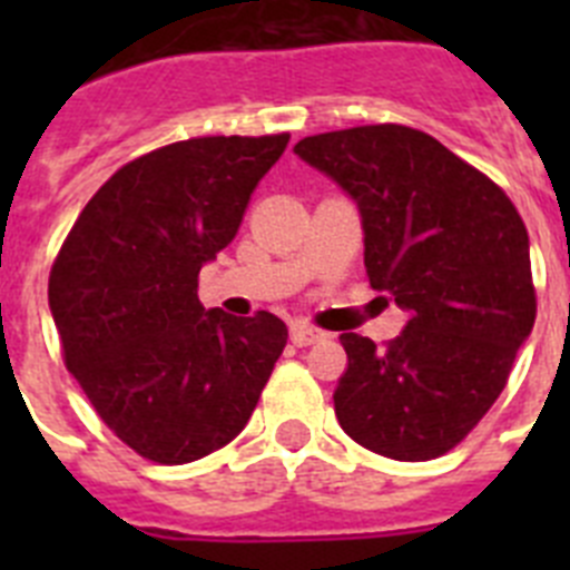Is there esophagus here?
<instances>
[{
	"label": "esophagus",
	"mask_w": 570,
	"mask_h": 570,
	"mask_svg": "<svg viewBox=\"0 0 570 570\" xmlns=\"http://www.w3.org/2000/svg\"><path fill=\"white\" fill-rule=\"evenodd\" d=\"M320 340H325V334H322L320 328H311V325H294V328H291V342H294L296 347H308Z\"/></svg>",
	"instance_id": "1"
}]
</instances>
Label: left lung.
Instances as JSON below:
<instances>
[{
	"mask_svg": "<svg viewBox=\"0 0 570 570\" xmlns=\"http://www.w3.org/2000/svg\"><path fill=\"white\" fill-rule=\"evenodd\" d=\"M354 196L371 288L407 311L376 347L342 334V431L374 454L425 462L471 434L537 320L522 216L500 185L405 125H360L294 148Z\"/></svg>",
	"mask_w": 570,
	"mask_h": 570,
	"instance_id": "1",
	"label": "left lung"
}]
</instances>
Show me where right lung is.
I'll return each instance as SVG.
<instances>
[{"label": "right lung", "mask_w": 570, "mask_h": 570, "mask_svg": "<svg viewBox=\"0 0 570 570\" xmlns=\"http://www.w3.org/2000/svg\"><path fill=\"white\" fill-rule=\"evenodd\" d=\"M291 134L196 136L136 156L90 196L48 279L65 365L136 454L185 465L254 414L288 328L205 311L199 268L228 248Z\"/></svg>", "instance_id": "right-lung-1"}]
</instances>
